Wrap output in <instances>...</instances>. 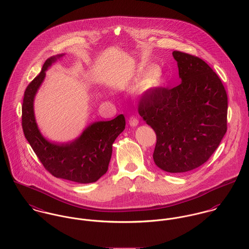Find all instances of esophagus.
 <instances>
[{
  "label": "esophagus",
  "instance_id": "obj_1",
  "mask_svg": "<svg viewBox=\"0 0 249 249\" xmlns=\"http://www.w3.org/2000/svg\"><path fill=\"white\" fill-rule=\"evenodd\" d=\"M129 124L132 126V127H136L138 125V119L135 116H131L129 118Z\"/></svg>",
  "mask_w": 249,
  "mask_h": 249
}]
</instances>
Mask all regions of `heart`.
<instances>
[{
	"mask_svg": "<svg viewBox=\"0 0 249 249\" xmlns=\"http://www.w3.org/2000/svg\"><path fill=\"white\" fill-rule=\"evenodd\" d=\"M160 81H161L160 73L156 70H150L143 76L142 84L146 89H153L160 86Z\"/></svg>",
	"mask_w": 249,
	"mask_h": 249,
	"instance_id": "1",
	"label": "heart"
}]
</instances>
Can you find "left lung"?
<instances>
[{
    "mask_svg": "<svg viewBox=\"0 0 249 249\" xmlns=\"http://www.w3.org/2000/svg\"><path fill=\"white\" fill-rule=\"evenodd\" d=\"M181 83L143 96L138 112L157 135L156 165L184 173L206 162L227 130V94L200 58L173 52Z\"/></svg>",
    "mask_w": 249,
    "mask_h": 249,
    "instance_id": "8db88e82",
    "label": "left lung"
}]
</instances>
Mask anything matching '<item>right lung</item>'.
<instances>
[{
	"mask_svg": "<svg viewBox=\"0 0 249 249\" xmlns=\"http://www.w3.org/2000/svg\"><path fill=\"white\" fill-rule=\"evenodd\" d=\"M64 55L47 59L39 75L28 85L22 108L23 131L34 153L53 176L77 183H91L108 171L112 144L125 129V117L119 114L110 121H95L69 142L50 141L41 134L34 114V98L46 71Z\"/></svg>",
	"mask_w": 249,
	"mask_h": 249,
	"instance_id": "right-lung-1",
	"label": "right lung"
}]
</instances>
